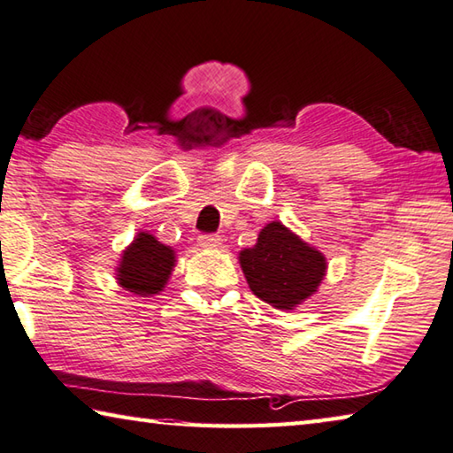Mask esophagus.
Here are the masks:
<instances>
[{"instance_id":"1","label":"esophagus","mask_w":453,"mask_h":453,"mask_svg":"<svg viewBox=\"0 0 453 453\" xmlns=\"http://www.w3.org/2000/svg\"><path fill=\"white\" fill-rule=\"evenodd\" d=\"M220 241H222L220 236H219V234H212V233H209V234H201V236H198V244H201V247H206V249L219 247Z\"/></svg>"}]
</instances>
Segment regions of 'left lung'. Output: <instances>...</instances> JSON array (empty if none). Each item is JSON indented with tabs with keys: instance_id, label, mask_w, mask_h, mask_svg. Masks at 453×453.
Listing matches in <instances>:
<instances>
[{
	"instance_id": "obj_1",
	"label": "left lung",
	"mask_w": 453,
	"mask_h": 453,
	"mask_svg": "<svg viewBox=\"0 0 453 453\" xmlns=\"http://www.w3.org/2000/svg\"><path fill=\"white\" fill-rule=\"evenodd\" d=\"M241 266L250 290L280 311H292L314 295L326 273L320 252L280 222L266 225L255 247L241 252Z\"/></svg>"
}]
</instances>
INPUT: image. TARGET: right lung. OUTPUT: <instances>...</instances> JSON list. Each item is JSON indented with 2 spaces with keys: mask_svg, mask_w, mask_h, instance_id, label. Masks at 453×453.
Listing matches in <instances>:
<instances>
[{
  "mask_svg": "<svg viewBox=\"0 0 453 453\" xmlns=\"http://www.w3.org/2000/svg\"><path fill=\"white\" fill-rule=\"evenodd\" d=\"M174 266V252L153 234L141 233L123 252L117 268V280L125 290L139 296L161 292Z\"/></svg>",
  "mask_w": 453,
  "mask_h": 453,
  "instance_id": "1",
  "label": "right lung"
}]
</instances>
